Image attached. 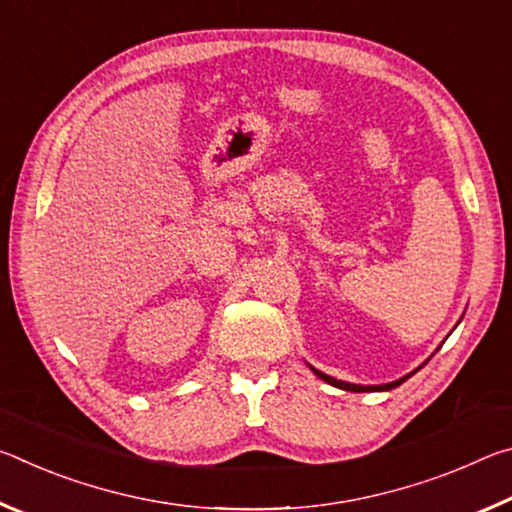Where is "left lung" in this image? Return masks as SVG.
<instances>
[{"label":"left lung","instance_id":"8db88e82","mask_svg":"<svg viewBox=\"0 0 512 512\" xmlns=\"http://www.w3.org/2000/svg\"><path fill=\"white\" fill-rule=\"evenodd\" d=\"M420 370V368H418ZM316 375L323 379V381H327V384H332V386H336V388H343V391H352V393H368V391H391V388H395V386H400L402 381H406L409 379L411 375H406V377H402V379H397V381H393V384H384V386H359V384H348V381H339V379H334V377H329V375H323V372L320 370H314Z\"/></svg>","mask_w":512,"mask_h":512}]
</instances>
